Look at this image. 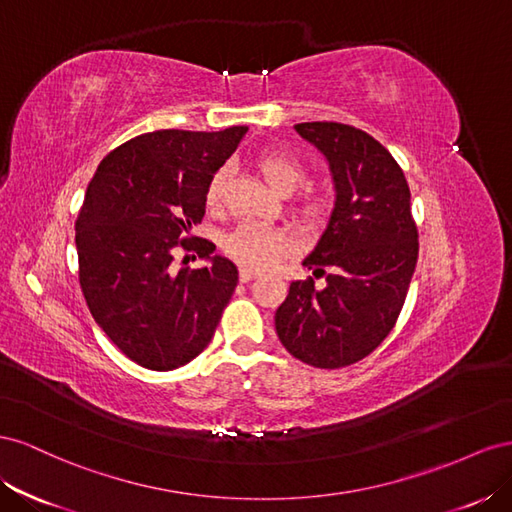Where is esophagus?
Returning <instances> with one entry per match:
<instances>
[{
    "mask_svg": "<svg viewBox=\"0 0 512 512\" xmlns=\"http://www.w3.org/2000/svg\"><path fill=\"white\" fill-rule=\"evenodd\" d=\"M257 276H259V272L253 270V268H240V281L242 283L253 281V279H257Z\"/></svg>",
    "mask_w": 512,
    "mask_h": 512,
    "instance_id": "34e87169",
    "label": "esophagus"
}]
</instances>
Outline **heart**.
<instances>
[{
  "label": "heart",
  "mask_w": 512,
  "mask_h": 512,
  "mask_svg": "<svg viewBox=\"0 0 512 512\" xmlns=\"http://www.w3.org/2000/svg\"><path fill=\"white\" fill-rule=\"evenodd\" d=\"M257 169L261 178L268 182L274 193L289 195L300 188L306 180V169L296 156L283 150H270L257 156ZM227 171L221 169L212 175L206 191V203L216 210L223 203ZM300 216L306 223L317 225L328 214V201L321 197H306L300 208ZM225 251L248 268H270L289 251L287 233L264 225V223H242L233 229L225 240Z\"/></svg>",
  "instance_id": "heart-1"
}]
</instances>
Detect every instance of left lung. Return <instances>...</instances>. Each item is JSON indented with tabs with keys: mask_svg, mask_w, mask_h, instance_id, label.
Instances as JSON below:
<instances>
[{
	"mask_svg": "<svg viewBox=\"0 0 512 512\" xmlns=\"http://www.w3.org/2000/svg\"><path fill=\"white\" fill-rule=\"evenodd\" d=\"M326 158L334 206L302 266L313 279L289 285L276 309L287 352L317 369H341L369 356L397 321L418 259L410 186L397 160L371 135L337 122L294 126Z\"/></svg>",
	"mask_w": 512,
	"mask_h": 512,
	"instance_id": "1",
	"label": "left lung"
}]
</instances>
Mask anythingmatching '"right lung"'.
I'll list each match as a JSON object with an SVG mask.
<instances>
[{"instance_id":"obj_1","label":"right lung","mask_w":512,"mask_h":512,"mask_svg":"<svg viewBox=\"0 0 512 512\" xmlns=\"http://www.w3.org/2000/svg\"><path fill=\"white\" fill-rule=\"evenodd\" d=\"M246 126L218 133L154 130L102 158L75 225L79 283L90 313L122 354L152 371L197 358L238 285V268L188 233L206 214L212 175L236 152ZM178 245L207 261L170 266Z\"/></svg>"}]
</instances>
